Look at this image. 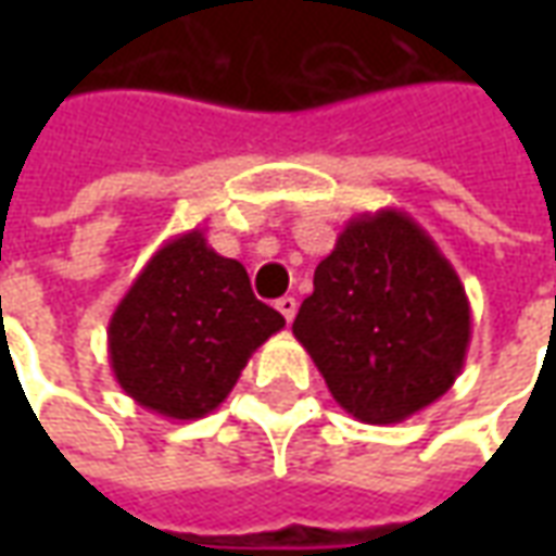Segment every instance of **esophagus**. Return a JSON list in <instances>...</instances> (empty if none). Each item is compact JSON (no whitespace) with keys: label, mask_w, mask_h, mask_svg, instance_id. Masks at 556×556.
I'll return each mask as SVG.
<instances>
[{"label":"esophagus","mask_w":556,"mask_h":556,"mask_svg":"<svg viewBox=\"0 0 556 556\" xmlns=\"http://www.w3.org/2000/svg\"><path fill=\"white\" fill-rule=\"evenodd\" d=\"M277 309L282 313V318H286V321L291 325V321H294V315H298V301L286 294V298H279V301H277Z\"/></svg>","instance_id":"esophagus-1"}]
</instances>
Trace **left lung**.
<instances>
[{
  "mask_svg": "<svg viewBox=\"0 0 556 556\" xmlns=\"http://www.w3.org/2000/svg\"><path fill=\"white\" fill-rule=\"evenodd\" d=\"M291 330L339 408L390 426L429 408L462 375L470 303L429 231L381 207L339 231Z\"/></svg>",
  "mask_w": 556,
  "mask_h": 556,
  "instance_id": "obj_1",
  "label": "left lung"
}]
</instances>
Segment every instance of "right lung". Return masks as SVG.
<instances>
[{
	"mask_svg": "<svg viewBox=\"0 0 556 556\" xmlns=\"http://www.w3.org/2000/svg\"><path fill=\"white\" fill-rule=\"evenodd\" d=\"M282 327L277 309L255 301L247 267L219 255L205 231L190 229L148 258L115 306L106 327L110 366L139 408L202 419Z\"/></svg>",
	"mask_w": 556,
	"mask_h": 556,
	"instance_id": "1",
	"label": "right lung"
}]
</instances>
